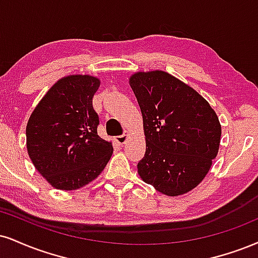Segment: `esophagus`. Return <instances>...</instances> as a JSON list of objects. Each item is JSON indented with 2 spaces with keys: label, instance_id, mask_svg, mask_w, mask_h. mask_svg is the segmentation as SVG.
<instances>
[{
  "label": "esophagus",
  "instance_id": "esophagus-1",
  "mask_svg": "<svg viewBox=\"0 0 258 258\" xmlns=\"http://www.w3.org/2000/svg\"><path fill=\"white\" fill-rule=\"evenodd\" d=\"M115 141L117 144L120 145H123L127 141V135H121V136H117V137L115 138Z\"/></svg>",
  "mask_w": 258,
  "mask_h": 258
}]
</instances>
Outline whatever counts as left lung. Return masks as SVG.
Masks as SVG:
<instances>
[{
	"instance_id": "obj_1",
	"label": "left lung",
	"mask_w": 258,
	"mask_h": 258,
	"mask_svg": "<svg viewBox=\"0 0 258 258\" xmlns=\"http://www.w3.org/2000/svg\"><path fill=\"white\" fill-rule=\"evenodd\" d=\"M145 135L138 174L166 196L176 197L203 181L218 156L221 123L203 96L164 71L133 73Z\"/></svg>"
}]
</instances>
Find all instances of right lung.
Masks as SVG:
<instances>
[{
	"label": "right lung",
	"mask_w": 258,
	"mask_h": 258,
	"mask_svg": "<svg viewBox=\"0 0 258 258\" xmlns=\"http://www.w3.org/2000/svg\"><path fill=\"white\" fill-rule=\"evenodd\" d=\"M101 80L71 74L43 96L26 126V148L39 174L57 190H78L101 174L113 144L97 135L92 98Z\"/></svg>",
	"instance_id": "add662e5"
}]
</instances>
